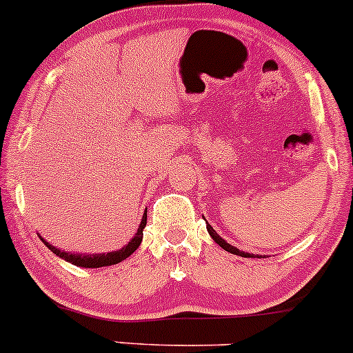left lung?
<instances>
[{
  "label": "left lung",
  "mask_w": 353,
  "mask_h": 353,
  "mask_svg": "<svg viewBox=\"0 0 353 353\" xmlns=\"http://www.w3.org/2000/svg\"><path fill=\"white\" fill-rule=\"evenodd\" d=\"M207 231H209V234H210V236H212V239H214V241H216V243H217V245H219V246H221V248H224V250H226V252H230V253H232V255H239V256H250V258H253V256H255V255H250V253H245V252H239V250H238V248H234V246H231V245H230V243H226V241H224V239H223V238H221V236H219V234H217V232H216V231H214V230H212V228H210V224H209V223H207Z\"/></svg>",
  "instance_id": "8db88e82"
}]
</instances>
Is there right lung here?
<instances>
[{"label": "right lung", "instance_id": "obj_1", "mask_svg": "<svg viewBox=\"0 0 353 353\" xmlns=\"http://www.w3.org/2000/svg\"><path fill=\"white\" fill-rule=\"evenodd\" d=\"M146 221H148V210L144 212L143 221L139 224V230H137L136 236L123 246L122 250L119 252H110V253H100V255H78V253H68L63 252V250L56 248V246L49 245L46 239L41 238L43 243H46L47 248L54 253V255L64 258V260L69 261L72 265H78V267H85V268H100V267H108V265H115V263H121L122 260H125L127 256L132 255L137 248H139L141 241H143V230L146 226Z\"/></svg>", "mask_w": 353, "mask_h": 353}]
</instances>
